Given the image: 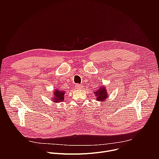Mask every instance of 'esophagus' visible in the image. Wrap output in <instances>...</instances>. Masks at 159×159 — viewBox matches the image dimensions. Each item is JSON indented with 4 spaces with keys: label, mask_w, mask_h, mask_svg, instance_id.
Wrapping results in <instances>:
<instances>
[{
    "label": "esophagus",
    "mask_w": 159,
    "mask_h": 159,
    "mask_svg": "<svg viewBox=\"0 0 159 159\" xmlns=\"http://www.w3.org/2000/svg\"><path fill=\"white\" fill-rule=\"evenodd\" d=\"M83 85H81V84H77L76 85V89H82V88H83Z\"/></svg>",
    "instance_id": "esophagus-1"
}]
</instances>
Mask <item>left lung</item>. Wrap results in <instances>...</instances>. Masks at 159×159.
I'll use <instances>...</instances> for the list:
<instances>
[{"label":"left lung","instance_id":"left-lung-1","mask_svg":"<svg viewBox=\"0 0 159 159\" xmlns=\"http://www.w3.org/2000/svg\"><path fill=\"white\" fill-rule=\"evenodd\" d=\"M94 93L97 97V101H104L108 97V93L107 92L106 88L103 86L100 87L97 91H95Z\"/></svg>","mask_w":159,"mask_h":159}]
</instances>
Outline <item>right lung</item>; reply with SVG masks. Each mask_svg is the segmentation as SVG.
I'll list each match as a JSON object with an SVG mask.
<instances>
[{
  "label": "right lung",
  "instance_id": "1",
  "mask_svg": "<svg viewBox=\"0 0 159 159\" xmlns=\"http://www.w3.org/2000/svg\"><path fill=\"white\" fill-rule=\"evenodd\" d=\"M54 98H53V102L56 103L58 102H61L64 100V94L65 92L63 91H59L57 89H56L54 91Z\"/></svg>",
  "mask_w": 159,
  "mask_h": 159
}]
</instances>
